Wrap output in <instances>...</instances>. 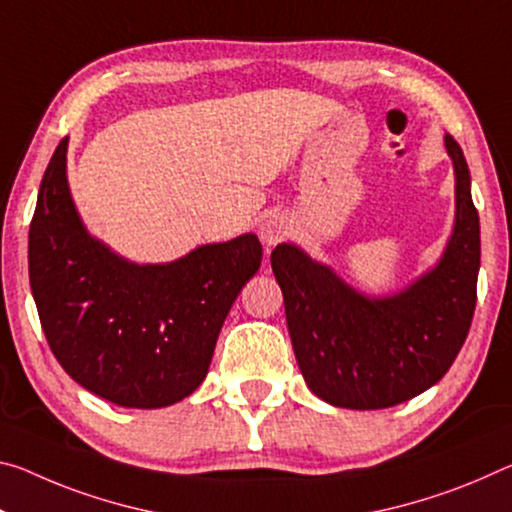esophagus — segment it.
<instances>
[{
    "label": "esophagus",
    "mask_w": 512,
    "mask_h": 512,
    "mask_svg": "<svg viewBox=\"0 0 512 512\" xmlns=\"http://www.w3.org/2000/svg\"><path fill=\"white\" fill-rule=\"evenodd\" d=\"M287 232H289V223L285 221V216L280 214L264 216V221L259 223V239H262L266 248H273L275 243H280L287 237Z\"/></svg>",
    "instance_id": "esophagus-1"
}]
</instances>
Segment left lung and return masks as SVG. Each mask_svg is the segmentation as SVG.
Returning <instances> with one entry per match:
<instances>
[{
    "label": "left lung",
    "instance_id": "obj_1",
    "mask_svg": "<svg viewBox=\"0 0 512 512\" xmlns=\"http://www.w3.org/2000/svg\"><path fill=\"white\" fill-rule=\"evenodd\" d=\"M456 216L431 269L392 294H367L296 243L271 253L307 387L335 408H392L431 389L465 344L476 307L481 227L460 145L444 134Z\"/></svg>",
    "mask_w": 512,
    "mask_h": 512
}]
</instances>
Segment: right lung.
Instances as JSON below:
<instances>
[{"mask_svg":"<svg viewBox=\"0 0 512 512\" xmlns=\"http://www.w3.org/2000/svg\"><path fill=\"white\" fill-rule=\"evenodd\" d=\"M262 264L253 232L161 264L132 262L81 221L68 139L40 182L29 282L54 358L88 392L123 408H166L205 380L230 307Z\"/></svg>","mask_w":512,"mask_h":512,"instance_id":"right-lung-1","label":"right lung"}]
</instances>
